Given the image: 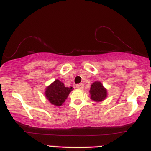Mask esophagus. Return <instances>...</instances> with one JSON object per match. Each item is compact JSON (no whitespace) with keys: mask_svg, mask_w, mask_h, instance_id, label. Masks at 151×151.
I'll return each mask as SVG.
<instances>
[{"mask_svg":"<svg viewBox=\"0 0 151 151\" xmlns=\"http://www.w3.org/2000/svg\"><path fill=\"white\" fill-rule=\"evenodd\" d=\"M76 87H77V88H78V89H83V88H84V84H83V83H80V84H77L76 85Z\"/></svg>","mask_w":151,"mask_h":151,"instance_id":"34e87169","label":"esophagus"}]
</instances>
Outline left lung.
Segmentation results:
<instances>
[{"label": "left lung", "mask_w": 151, "mask_h": 151, "mask_svg": "<svg viewBox=\"0 0 151 151\" xmlns=\"http://www.w3.org/2000/svg\"><path fill=\"white\" fill-rule=\"evenodd\" d=\"M90 93H91V99L94 100L95 101H102L106 96V89L99 82H95L91 85Z\"/></svg>", "instance_id": "obj_1"}]
</instances>
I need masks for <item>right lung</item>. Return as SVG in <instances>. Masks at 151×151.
I'll return each mask as SVG.
<instances>
[{
  "instance_id": "1",
  "label": "right lung",
  "mask_w": 151,
  "mask_h": 151,
  "mask_svg": "<svg viewBox=\"0 0 151 151\" xmlns=\"http://www.w3.org/2000/svg\"><path fill=\"white\" fill-rule=\"evenodd\" d=\"M71 91L72 87H65L63 83L59 80H56L52 84L47 87L45 91V96L50 103L59 106L64 102Z\"/></svg>"
}]
</instances>
